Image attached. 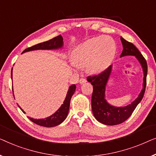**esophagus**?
Listing matches in <instances>:
<instances>
[{"label":"esophagus","instance_id":"34e87169","mask_svg":"<svg viewBox=\"0 0 156 156\" xmlns=\"http://www.w3.org/2000/svg\"><path fill=\"white\" fill-rule=\"evenodd\" d=\"M79 82H80V84H84V83H85L87 82V80H86V79H85V78H80V80H79Z\"/></svg>","mask_w":156,"mask_h":156}]
</instances>
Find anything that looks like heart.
I'll return each instance as SVG.
<instances>
[{
  "label": "heart",
  "mask_w": 156,
  "mask_h": 156,
  "mask_svg": "<svg viewBox=\"0 0 156 156\" xmlns=\"http://www.w3.org/2000/svg\"><path fill=\"white\" fill-rule=\"evenodd\" d=\"M117 43L112 37L100 36L81 44L72 54V66L85 67L87 73L95 74L106 69L115 56Z\"/></svg>",
  "instance_id": "obj_1"
}]
</instances>
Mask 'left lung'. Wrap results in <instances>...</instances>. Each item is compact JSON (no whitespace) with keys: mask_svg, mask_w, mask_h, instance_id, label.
<instances>
[{"mask_svg":"<svg viewBox=\"0 0 156 156\" xmlns=\"http://www.w3.org/2000/svg\"><path fill=\"white\" fill-rule=\"evenodd\" d=\"M120 39L123 45V51L120 57L129 55L134 56L141 63L143 69L144 76L143 89L139 97L131 102V104L125 107H114L107 102L105 100V87L111 74L112 66H109L107 69L98 75L90 76L87 78V80L93 85L91 105L94 117L99 122L110 126L122 124L132 115L136 107L143 99L146 86L148 66L146 59L132 43L125 40L122 37Z\"/></svg>","mask_w":156,"mask_h":156,"instance_id":"8db88e82","label":"left lung"}]
</instances>
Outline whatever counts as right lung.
<instances>
[{
  "instance_id": "add662e5",
  "label": "right lung",
  "mask_w": 156,
  "mask_h": 156,
  "mask_svg": "<svg viewBox=\"0 0 156 156\" xmlns=\"http://www.w3.org/2000/svg\"><path fill=\"white\" fill-rule=\"evenodd\" d=\"M63 37L61 35H58L54 38L50 39L49 41H44V42L37 44L32 46L31 47L27 48V49H25L23 51V53H25L26 51H33V50H39V49H57L59 48H61L63 47ZM11 78H12V71H11ZM76 86L75 84L71 85L69 87V90H68L66 97L63 103L61 105L58 110H57L55 113H54L53 115L49 116L44 119H33V118H30L28 117V118L31 120L32 122L35 123L37 125L39 126H42L45 127H53L56 126L57 125L60 124L62 123L66 118L67 117L68 113H69V107H70V102H71V99L72 95H73L74 93L76 91ZM18 107L20 108L22 111L24 113H25V112L23 110V109H21V107Z\"/></svg>"
}]
</instances>
